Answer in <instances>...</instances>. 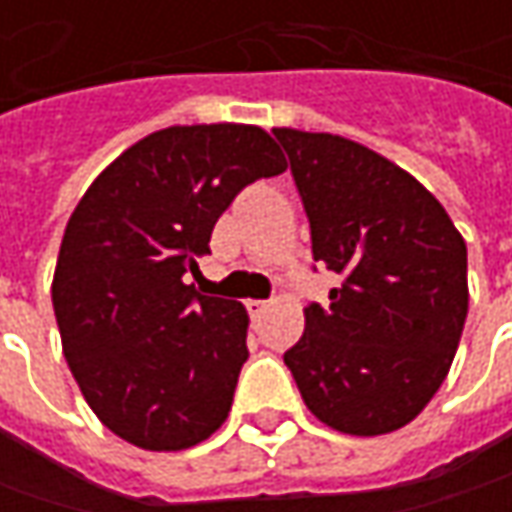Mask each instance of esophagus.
<instances>
[{"label": "esophagus", "instance_id": "esophagus-1", "mask_svg": "<svg viewBox=\"0 0 512 512\" xmlns=\"http://www.w3.org/2000/svg\"><path fill=\"white\" fill-rule=\"evenodd\" d=\"M245 305H247V313L256 319V316H262L267 307H270V302H265V299H247Z\"/></svg>", "mask_w": 512, "mask_h": 512}]
</instances>
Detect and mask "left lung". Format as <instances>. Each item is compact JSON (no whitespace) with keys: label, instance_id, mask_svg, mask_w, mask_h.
I'll return each instance as SVG.
<instances>
[{"label":"left lung","instance_id":"left-lung-1","mask_svg":"<svg viewBox=\"0 0 512 512\" xmlns=\"http://www.w3.org/2000/svg\"><path fill=\"white\" fill-rule=\"evenodd\" d=\"M302 193L313 259L342 273L305 307L285 353L307 410L347 436H384L422 413L467 319V245L442 202L382 153L336 133L273 128Z\"/></svg>","mask_w":512,"mask_h":512}]
</instances>
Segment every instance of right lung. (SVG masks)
Masks as SVG:
<instances>
[{
	"label": "right lung",
	"instance_id": "right-lung-1",
	"mask_svg": "<svg viewBox=\"0 0 512 512\" xmlns=\"http://www.w3.org/2000/svg\"><path fill=\"white\" fill-rule=\"evenodd\" d=\"M285 168L256 125H173L116 156L70 213L53 313L85 402L119 439L173 453L225 424L250 319L185 276L233 196Z\"/></svg>",
	"mask_w": 512,
	"mask_h": 512
}]
</instances>
